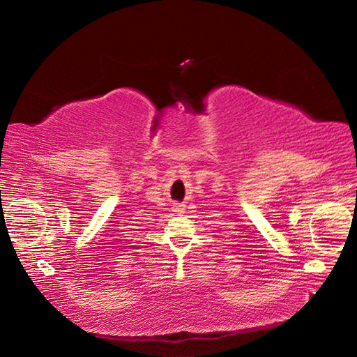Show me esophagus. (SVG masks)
<instances>
[{
  "label": "esophagus",
  "instance_id": "34e87169",
  "mask_svg": "<svg viewBox=\"0 0 357 357\" xmlns=\"http://www.w3.org/2000/svg\"><path fill=\"white\" fill-rule=\"evenodd\" d=\"M174 211H176L177 214L185 213V205H183V204H176V205H174Z\"/></svg>",
  "mask_w": 357,
  "mask_h": 357
}]
</instances>
